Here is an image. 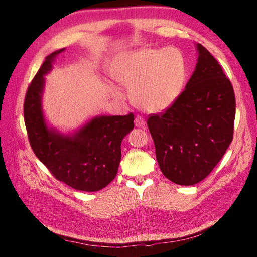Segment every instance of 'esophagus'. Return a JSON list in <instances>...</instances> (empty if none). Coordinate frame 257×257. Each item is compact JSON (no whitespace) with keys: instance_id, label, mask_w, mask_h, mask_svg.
Instances as JSON below:
<instances>
[{"instance_id":"1","label":"esophagus","mask_w":257,"mask_h":257,"mask_svg":"<svg viewBox=\"0 0 257 257\" xmlns=\"http://www.w3.org/2000/svg\"><path fill=\"white\" fill-rule=\"evenodd\" d=\"M134 123H135V126L136 127H144L145 124H146V121H145V119L143 118L142 115H136L135 116V120H134Z\"/></svg>"}]
</instances>
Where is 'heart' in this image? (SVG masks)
<instances>
[{
  "label": "heart",
  "mask_w": 257,
  "mask_h": 257,
  "mask_svg": "<svg viewBox=\"0 0 257 257\" xmlns=\"http://www.w3.org/2000/svg\"><path fill=\"white\" fill-rule=\"evenodd\" d=\"M186 77L185 61L176 48H142L122 60L115 78L131 89V98L148 112L172 106L180 95Z\"/></svg>",
  "instance_id": "1"
}]
</instances>
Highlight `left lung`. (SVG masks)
<instances>
[{"label": "left lung", "instance_id": "1", "mask_svg": "<svg viewBox=\"0 0 257 257\" xmlns=\"http://www.w3.org/2000/svg\"><path fill=\"white\" fill-rule=\"evenodd\" d=\"M198 62L175 103L148 116L161 172L176 184L205 179L223 158L234 135L236 98L219 62L197 44Z\"/></svg>", "mask_w": 257, "mask_h": 257}]
</instances>
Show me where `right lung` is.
I'll use <instances>...</instances> for the list:
<instances>
[{
    "label": "right lung",
    "instance_id": "1",
    "mask_svg": "<svg viewBox=\"0 0 257 257\" xmlns=\"http://www.w3.org/2000/svg\"><path fill=\"white\" fill-rule=\"evenodd\" d=\"M61 51L46 57L27 90L23 114L29 142L57 180L75 190L95 192L114 179L121 161V142L134 128V114L96 116L74 136L46 126L41 105L44 75Z\"/></svg>",
    "mask_w": 257,
    "mask_h": 257
}]
</instances>
